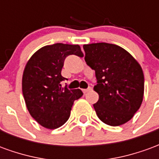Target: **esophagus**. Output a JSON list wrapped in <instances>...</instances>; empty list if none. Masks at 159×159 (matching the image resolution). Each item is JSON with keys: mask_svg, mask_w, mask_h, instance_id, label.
<instances>
[{"mask_svg": "<svg viewBox=\"0 0 159 159\" xmlns=\"http://www.w3.org/2000/svg\"><path fill=\"white\" fill-rule=\"evenodd\" d=\"M91 90V88H89V89H82V91L83 92V93H88L89 91H90Z\"/></svg>", "mask_w": 159, "mask_h": 159, "instance_id": "34e87169", "label": "esophagus"}]
</instances>
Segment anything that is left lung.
<instances>
[{"label": "left lung", "mask_w": 159, "mask_h": 159, "mask_svg": "<svg viewBox=\"0 0 159 159\" xmlns=\"http://www.w3.org/2000/svg\"><path fill=\"white\" fill-rule=\"evenodd\" d=\"M87 65L95 70L93 90L99 100L93 104L98 117L110 126L129 122L141 106L144 74L129 52L106 42L83 45Z\"/></svg>", "instance_id": "left-lung-1"}]
</instances>
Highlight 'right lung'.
Segmentation results:
<instances>
[{
	"label": "right lung",
	"instance_id": "right-lung-1",
	"mask_svg": "<svg viewBox=\"0 0 159 159\" xmlns=\"http://www.w3.org/2000/svg\"><path fill=\"white\" fill-rule=\"evenodd\" d=\"M83 57L79 45L55 43L38 49L23 72L22 91L30 116L49 129L62 126L70 117L74 101L83 96L80 89L62 88L61 75L68 55Z\"/></svg>",
	"mask_w": 159,
	"mask_h": 159
}]
</instances>
